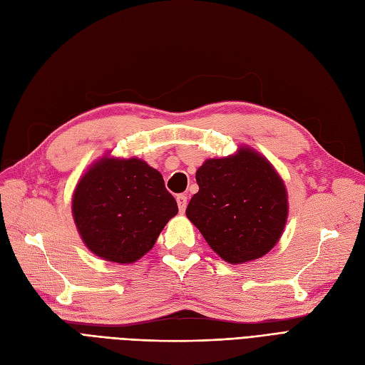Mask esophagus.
Returning <instances> with one entry per match:
<instances>
[{"label":"esophagus","mask_w":365,"mask_h":365,"mask_svg":"<svg viewBox=\"0 0 365 365\" xmlns=\"http://www.w3.org/2000/svg\"><path fill=\"white\" fill-rule=\"evenodd\" d=\"M176 202H178L180 212L184 213L185 208H187V196L185 195H178V196H176Z\"/></svg>","instance_id":"esophagus-1"}]
</instances>
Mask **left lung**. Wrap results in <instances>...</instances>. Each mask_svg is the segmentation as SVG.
Returning <instances> with one entry per match:
<instances>
[{
	"label": "left lung",
	"mask_w": 365,
	"mask_h": 365,
	"mask_svg": "<svg viewBox=\"0 0 365 365\" xmlns=\"http://www.w3.org/2000/svg\"><path fill=\"white\" fill-rule=\"evenodd\" d=\"M200 192L185 215L219 257L256 260L277 244L288 219V193L272 164L251 148L210 158L196 172Z\"/></svg>",
	"instance_id": "obj_1"
}]
</instances>
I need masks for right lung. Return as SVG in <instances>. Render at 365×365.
Returning a JSON list of instances; mask_svg holds the SVG:
<instances>
[{
    "mask_svg": "<svg viewBox=\"0 0 365 365\" xmlns=\"http://www.w3.org/2000/svg\"><path fill=\"white\" fill-rule=\"evenodd\" d=\"M71 210L88 250L125 264L152 250L178 205L146 161L105 155L77 182Z\"/></svg>",
    "mask_w": 365,
    "mask_h": 365,
    "instance_id": "add662e5",
    "label": "right lung"
}]
</instances>
